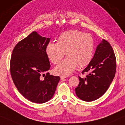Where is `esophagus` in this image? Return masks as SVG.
<instances>
[{
	"label": "esophagus",
	"instance_id": "obj_1",
	"mask_svg": "<svg viewBox=\"0 0 125 125\" xmlns=\"http://www.w3.org/2000/svg\"><path fill=\"white\" fill-rule=\"evenodd\" d=\"M67 78V76H61V80H63V79H66V78Z\"/></svg>",
	"mask_w": 125,
	"mask_h": 125
}]
</instances>
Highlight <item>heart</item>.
<instances>
[{"label":"heart","instance_id":"obj_1","mask_svg":"<svg viewBox=\"0 0 125 125\" xmlns=\"http://www.w3.org/2000/svg\"><path fill=\"white\" fill-rule=\"evenodd\" d=\"M94 42L92 35L78 30H70L62 33L58 38V42H49L46 47L49 59L55 67L58 75L67 76L76 69L86 66L92 61L94 53Z\"/></svg>","mask_w":125,"mask_h":125}]
</instances>
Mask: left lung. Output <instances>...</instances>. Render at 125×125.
<instances>
[{
	"label": "left lung",
	"mask_w": 125,
	"mask_h": 125,
	"mask_svg": "<svg viewBox=\"0 0 125 125\" xmlns=\"http://www.w3.org/2000/svg\"><path fill=\"white\" fill-rule=\"evenodd\" d=\"M116 59L113 48L103 40L96 48L92 61L82 73H88L85 78L79 76V84L76 94L85 101H92L103 95L115 78Z\"/></svg>",
	"instance_id": "1"
}]
</instances>
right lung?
I'll return each instance as SVG.
<instances>
[{
	"label": "right lung",
	"instance_id": "1",
	"mask_svg": "<svg viewBox=\"0 0 125 125\" xmlns=\"http://www.w3.org/2000/svg\"><path fill=\"white\" fill-rule=\"evenodd\" d=\"M50 40L33 31L17 43L12 53L10 72L12 80L19 92L33 103L42 104L50 100L60 80L59 76L43 73L50 68L46 52Z\"/></svg>",
	"mask_w": 125,
	"mask_h": 125
}]
</instances>
